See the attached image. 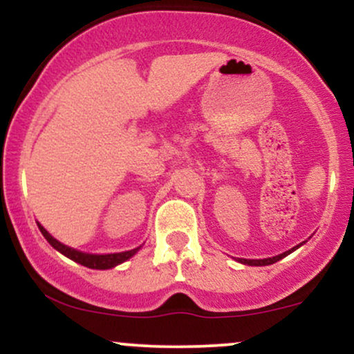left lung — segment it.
<instances>
[{
    "instance_id": "8db88e82",
    "label": "left lung",
    "mask_w": 354,
    "mask_h": 354,
    "mask_svg": "<svg viewBox=\"0 0 354 354\" xmlns=\"http://www.w3.org/2000/svg\"><path fill=\"white\" fill-rule=\"evenodd\" d=\"M296 248H298V246H296ZM296 248H293V250H290V251H286V253H283V254L273 256V258H266V259H239V263H243V265H250V266H266V265H273V263L279 261V259L284 258V256H288L290 253H293Z\"/></svg>"
}]
</instances>
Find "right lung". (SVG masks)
<instances>
[{"label": "right lung", "instance_id": "obj_1", "mask_svg": "<svg viewBox=\"0 0 354 354\" xmlns=\"http://www.w3.org/2000/svg\"><path fill=\"white\" fill-rule=\"evenodd\" d=\"M39 231H41V234L44 238L48 239V243L55 248V250H58L59 253H63L64 256H68V258L73 259V261L80 263V265L86 266V268H93V270H108V268H113L116 265H120V263L126 261V259L131 258L133 254L136 253L140 248H135V250L131 251H124V253H113V254H88V253H81V251H76L73 250V248H68L64 246L63 243L56 241L55 238L51 236L50 233H48L46 230L43 228L41 225H38Z\"/></svg>", "mask_w": 354, "mask_h": 354}]
</instances>
